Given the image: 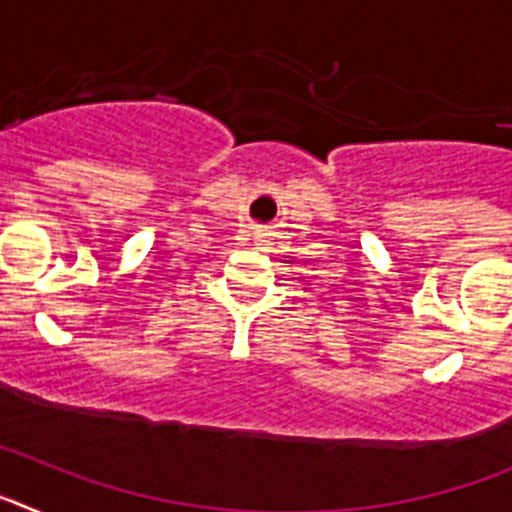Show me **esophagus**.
Listing matches in <instances>:
<instances>
[{"mask_svg": "<svg viewBox=\"0 0 512 512\" xmlns=\"http://www.w3.org/2000/svg\"><path fill=\"white\" fill-rule=\"evenodd\" d=\"M259 243H261V246H264V243H266V238H259Z\"/></svg>", "mask_w": 512, "mask_h": 512, "instance_id": "esophagus-1", "label": "esophagus"}]
</instances>
